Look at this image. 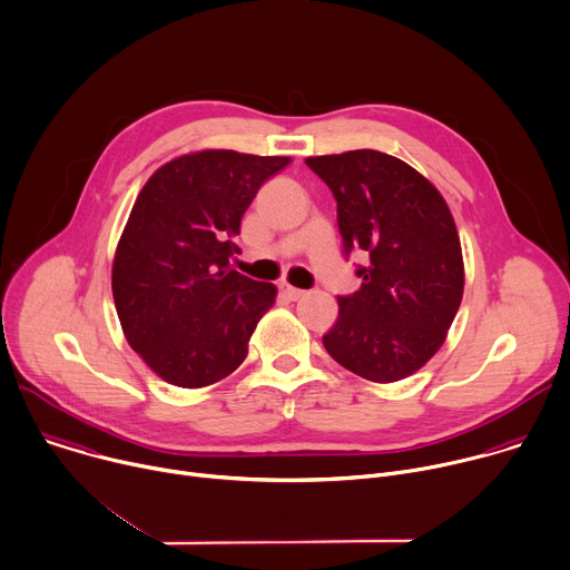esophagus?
Wrapping results in <instances>:
<instances>
[{"mask_svg": "<svg viewBox=\"0 0 570 570\" xmlns=\"http://www.w3.org/2000/svg\"><path fill=\"white\" fill-rule=\"evenodd\" d=\"M279 288H282V293H284L291 302H295V299H299V297H304V295H306V291L295 288V286H291V284H282Z\"/></svg>", "mask_w": 570, "mask_h": 570, "instance_id": "34e87169", "label": "esophagus"}]
</instances>
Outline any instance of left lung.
I'll return each instance as SVG.
<instances>
[{"label":"left lung","mask_w":570,"mask_h":570,"mask_svg":"<svg viewBox=\"0 0 570 570\" xmlns=\"http://www.w3.org/2000/svg\"><path fill=\"white\" fill-rule=\"evenodd\" d=\"M306 165L337 202L344 255H368L355 271L360 288L337 297L324 348L371 383L403 381L441 348L461 306L465 275L452 213L423 174L383 151L311 156Z\"/></svg>","instance_id":"8db88e82"}]
</instances>
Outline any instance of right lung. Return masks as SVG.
<instances>
[{"instance_id":"1","label":"right lung","mask_w":570,"mask_h":570,"mask_svg":"<svg viewBox=\"0 0 570 570\" xmlns=\"http://www.w3.org/2000/svg\"><path fill=\"white\" fill-rule=\"evenodd\" d=\"M288 163L204 149L165 163L142 185L116 248L111 291L129 346L165 383L208 387L244 362L277 288L228 262L257 189Z\"/></svg>"}]
</instances>
